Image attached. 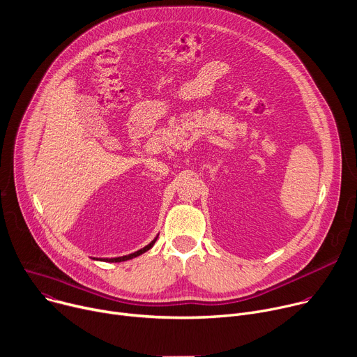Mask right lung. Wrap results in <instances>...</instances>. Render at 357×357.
Wrapping results in <instances>:
<instances>
[{
    "instance_id": "add662e5",
    "label": "right lung",
    "mask_w": 357,
    "mask_h": 357,
    "mask_svg": "<svg viewBox=\"0 0 357 357\" xmlns=\"http://www.w3.org/2000/svg\"><path fill=\"white\" fill-rule=\"evenodd\" d=\"M158 236H159V234L155 236V239L151 242V243H148L145 248H142V249H139V250H137V252H134V253H129V255H125V256H119V257H93V261H101V262H125V261H129V259H134V257H137V256H139V255H142V253H145L146 250H149L153 245H155V242H156V239H158Z\"/></svg>"
}]
</instances>
